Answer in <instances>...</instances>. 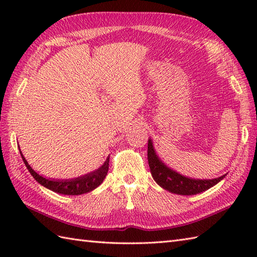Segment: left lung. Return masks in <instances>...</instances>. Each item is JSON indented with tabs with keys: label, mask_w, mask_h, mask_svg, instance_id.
Returning <instances> with one entry per match:
<instances>
[{
	"label": "left lung",
	"mask_w": 257,
	"mask_h": 257,
	"mask_svg": "<svg viewBox=\"0 0 257 257\" xmlns=\"http://www.w3.org/2000/svg\"><path fill=\"white\" fill-rule=\"evenodd\" d=\"M148 162L152 178L161 188L171 193L181 195H192L201 193L219 183L225 176L216 179L196 180L182 176L167 167L157 156L151 139L148 140Z\"/></svg>",
	"instance_id": "left-lung-1"
}]
</instances>
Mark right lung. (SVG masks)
<instances>
[{
	"mask_svg": "<svg viewBox=\"0 0 257 257\" xmlns=\"http://www.w3.org/2000/svg\"><path fill=\"white\" fill-rule=\"evenodd\" d=\"M20 154L23 158V161L25 163V166L27 168V170L30 171V173L33 176L36 181L42 184L43 187H45L47 189H50L54 192L61 193V194H67V195H79V194H84L87 192H90L102 183L103 179L106 178L107 172H108V168H109V158H107L105 163L98 168L97 170L92 171L90 173H87L83 177H78L76 179H70V180H55V179H46L44 177L40 176V174L36 173L31 166L29 165V162L26 161L24 156L22 155V152L20 150Z\"/></svg>",
	"mask_w": 257,
	"mask_h": 257,
	"instance_id": "obj_1",
	"label": "right lung"
}]
</instances>
